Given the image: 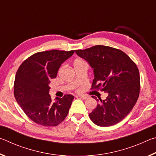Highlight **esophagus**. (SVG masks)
I'll use <instances>...</instances> for the list:
<instances>
[{"label":"esophagus","instance_id":"1","mask_svg":"<svg viewBox=\"0 0 156 156\" xmlns=\"http://www.w3.org/2000/svg\"><path fill=\"white\" fill-rule=\"evenodd\" d=\"M79 97L83 99V100H86V99H87L88 98H89V96H87V95H80V96H79Z\"/></svg>","mask_w":156,"mask_h":156}]
</instances>
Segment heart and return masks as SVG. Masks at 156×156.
Masks as SVG:
<instances>
[{
    "instance_id": "heart-1",
    "label": "heart",
    "mask_w": 156,
    "mask_h": 156,
    "mask_svg": "<svg viewBox=\"0 0 156 156\" xmlns=\"http://www.w3.org/2000/svg\"><path fill=\"white\" fill-rule=\"evenodd\" d=\"M78 60H76V61H78Z\"/></svg>"
}]
</instances>
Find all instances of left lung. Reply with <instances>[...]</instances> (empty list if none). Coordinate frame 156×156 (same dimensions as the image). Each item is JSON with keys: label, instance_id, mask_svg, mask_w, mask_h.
Returning <instances> with one entry per match:
<instances>
[{"label": "left lung", "instance_id": "1", "mask_svg": "<svg viewBox=\"0 0 156 156\" xmlns=\"http://www.w3.org/2000/svg\"><path fill=\"white\" fill-rule=\"evenodd\" d=\"M78 56L94 69V79L91 89L107 93L89 113L92 122L100 126L120 122L136 105L140 90L139 70L136 63L125 52L113 47L96 45L76 50ZM94 98L98 101L96 97Z\"/></svg>", "mask_w": 156, "mask_h": 156}]
</instances>
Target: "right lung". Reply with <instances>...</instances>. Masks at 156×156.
<instances>
[{"label": "right lung", "instance_id": "add662e5", "mask_svg": "<svg viewBox=\"0 0 156 156\" xmlns=\"http://www.w3.org/2000/svg\"><path fill=\"white\" fill-rule=\"evenodd\" d=\"M74 50L37 52L23 61L16 72L14 94L21 109L34 122L55 126L65 119L74 96L66 94L53 102L49 95V84L56 78L62 63Z\"/></svg>", "mask_w": 156, "mask_h": 156}]
</instances>
